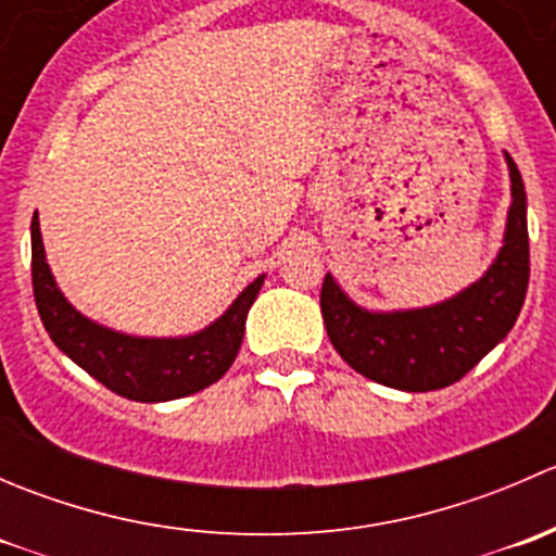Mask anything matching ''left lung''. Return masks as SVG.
<instances>
[{
    "label": "left lung",
    "mask_w": 556,
    "mask_h": 556,
    "mask_svg": "<svg viewBox=\"0 0 556 556\" xmlns=\"http://www.w3.org/2000/svg\"><path fill=\"white\" fill-rule=\"evenodd\" d=\"M511 210L506 237L484 277L435 306L408 312H368L325 274L319 309L330 344L363 377L406 392L450 387L495 350L517 323L530 282L527 195L521 174L506 153Z\"/></svg>",
    "instance_id": "1"
}]
</instances>
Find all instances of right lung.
Instances as JSON below:
<instances>
[{"mask_svg":"<svg viewBox=\"0 0 556 556\" xmlns=\"http://www.w3.org/2000/svg\"><path fill=\"white\" fill-rule=\"evenodd\" d=\"M263 274L239 293L228 312L210 328L182 339H142L104 328L83 317L64 299L45 261L37 215L31 217V285L37 312L53 344L91 374L97 382L128 401L161 403L193 395L215 384L237 361L244 339V319L257 299Z\"/></svg>","mask_w":556,"mask_h":556,"instance_id":"right-lung-1","label":"right lung"}]
</instances>
